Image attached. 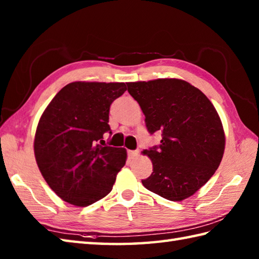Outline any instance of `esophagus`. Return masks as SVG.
<instances>
[{"instance_id":"esophagus-1","label":"esophagus","mask_w":259,"mask_h":259,"mask_svg":"<svg viewBox=\"0 0 259 259\" xmlns=\"http://www.w3.org/2000/svg\"><path fill=\"white\" fill-rule=\"evenodd\" d=\"M138 153H139L138 150H129V151H128V155H129L130 158L137 157V156H138Z\"/></svg>"}]
</instances>
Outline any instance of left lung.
<instances>
[{"label": "left lung", "mask_w": 259, "mask_h": 259, "mask_svg": "<svg viewBox=\"0 0 259 259\" xmlns=\"http://www.w3.org/2000/svg\"><path fill=\"white\" fill-rule=\"evenodd\" d=\"M126 87L145 114L148 133L161 134L160 145L144 151L153 169L142 185L171 201L194 195L211 178L224 155L225 135L216 109L184 80L129 82Z\"/></svg>", "instance_id": "obj_1"}]
</instances>
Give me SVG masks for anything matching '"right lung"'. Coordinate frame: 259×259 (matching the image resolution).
<instances>
[{
    "label": "right lung",
    "mask_w": 259,
    "mask_h": 259,
    "mask_svg": "<svg viewBox=\"0 0 259 259\" xmlns=\"http://www.w3.org/2000/svg\"><path fill=\"white\" fill-rule=\"evenodd\" d=\"M125 90L123 82H72L43 112L34 140L36 163L64 201L85 207L112 190L126 152L107 146L103 135H112L110 106Z\"/></svg>",
    "instance_id": "1"
}]
</instances>
